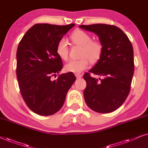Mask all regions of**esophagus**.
Listing matches in <instances>:
<instances>
[{"label":"esophagus","mask_w":148,"mask_h":148,"mask_svg":"<svg viewBox=\"0 0 148 148\" xmlns=\"http://www.w3.org/2000/svg\"><path fill=\"white\" fill-rule=\"evenodd\" d=\"M75 76H76V78H77V79H79V78H82V74H76Z\"/></svg>","instance_id":"esophagus-1"}]
</instances>
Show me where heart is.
Returning a JSON list of instances; mask_svg holds the SVG:
<instances>
[{
  "instance_id": "1",
  "label": "heart",
  "mask_w": 148,
  "mask_h": 148,
  "mask_svg": "<svg viewBox=\"0 0 148 148\" xmlns=\"http://www.w3.org/2000/svg\"><path fill=\"white\" fill-rule=\"evenodd\" d=\"M71 40L75 45L82 47L80 56L78 60H71L65 65L64 69L67 72L79 74L82 70L88 68L89 62L95 64L101 58L103 46L101 42L92 40L91 36L85 32L78 29L70 36ZM57 53L63 60L68 58V44L66 39L62 38L59 41L56 47Z\"/></svg>"
}]
</instances>
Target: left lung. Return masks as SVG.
<instances>
[{"mask_svg":"<svg viewBox=\"0 0 148 148\" xmlns=\"http://www.w3.org/2000/svg\"><path fill=\"white\" fill-rule=\"evenodd\" d=\"M79 27L92 32L103 46L101 58L88 71L101 78L83 75L86 86L84 97L88 107L99 113L117 110L129 93L134 72L133 49L127 35L115 25H81Z\"/></svg>","mask_w":148,"mask_h":148,"instance_id":"1","label":"left lung"}]
</instances>
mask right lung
I'll return each instance as SVG.
<instances>
[{"label":"right lung","mask_w":148,"mask_h":148,"mask_svg":"<svg viewBox=\"0 0 148 148\" xmlns=\"http://www.w3.org/2000/svg\"><path fill=\"white\" fill-rule=\"evenodd\" d=\"M74 25L37 23L19 42L16 54L19 89L27 107L39 115L50 116L58 112L76 80L72 72L51 80L63 68L62 59L57 53V45Z\"/></svg>","instance_id":"obj_1"}]
</instances>
